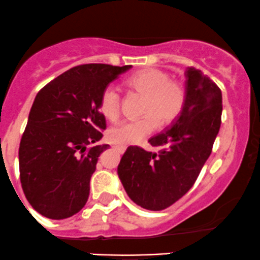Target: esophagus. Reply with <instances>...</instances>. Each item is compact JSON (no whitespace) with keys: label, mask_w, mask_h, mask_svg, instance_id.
Here are the masks:
<instances>
[{"label":"esophagus","mask_w":260,"mask_h":260,"mask_svg":"<svg viewBox=\"0 0 260 260\" xmlns=\"http://www.w3.org/2000/svg\"><path fill=\"white\" fill-rule=\"evenodd\" d=\"M114 149L116 150V151H119L120 153H122V152H125V150H126V147L125 146H122V145H114Z\"/></svg>","instance_id":"obj_1"}]
</instances>
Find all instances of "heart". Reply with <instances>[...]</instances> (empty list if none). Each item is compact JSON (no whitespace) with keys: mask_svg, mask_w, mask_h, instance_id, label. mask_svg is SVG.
<instances>
[{"mask_svg":"<svg viewBox=\"0 0 260 260\" xmlns=\"http://www.w3.org/2000/svg\"><path fill=\"white\" fill-rule=\"evenodd\" d=\"M127 84L144 94L139 119L126 120L111 127L109 138L120 145L136 144L155 130L157 122L166 125L180 114L185 102L182 85L171 80V75L157 68H149L131 75ZM99 109L103 115L111 121L119 118L120 93L114 85H109L100 95Z\"/></svg>","mask_w":260,"mask_h":260,"instance_id":"heart-1","label":"heart"}]
</instances>
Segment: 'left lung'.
Returning a JSON list of instances; mask_svg holds the SVG:
<instances>
[{"label": "left lung", "mask_w": 260, "mask_h": 260, "mask_svg": "<svg viewBox=\"0 0 260 260\" xmlns=\"http://www.w3.org/2000/svg\"><path fill=\"white\" fill-rule=\"evenodd\" d=\"M185 102L178 118L149 140L158 152L130 146L118 175L127 196L145 209L161 211L193 186L220 127L222 91L201 71L186 69Z\"/></svg>", "instance_id": "8db88e82"}]
</instances>
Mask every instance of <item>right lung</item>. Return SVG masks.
I'll return each mask as SVG.
<instances>
[{"instance_id": "1", "label": "right lung", "mask_w": 260, "mask_h": 260, "mask_svg": "<svg viewBox=\"0 0 260 260\" xmlns=\"http://www.w3.org/2000/svg\"><path fill=\"white\" fill-rule=\"evenodd\" d=\"M131 66L83 64L38 91L19 144V176L27 201L42 216L64 219L89 197L107 129L99 111L103 90Z\"/></svg>"}]
</instances>
